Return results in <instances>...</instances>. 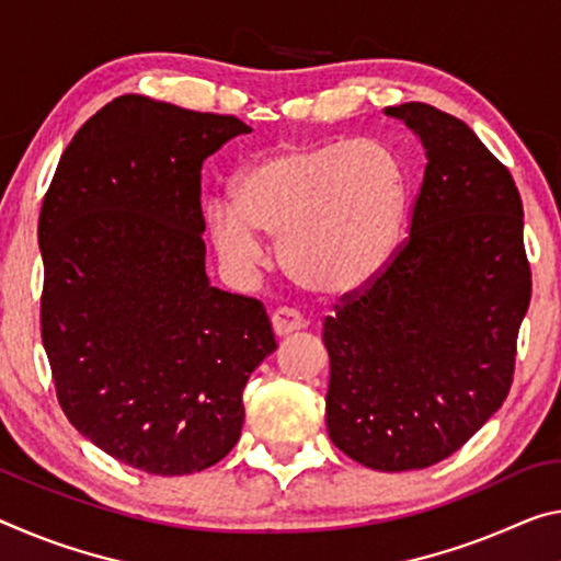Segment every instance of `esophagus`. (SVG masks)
Instances as JSON below:
<instances>
[{"mask_svg":"<svg viewBox=\"0 0 561 561\" xmlns=\"http://www.w3.org/2000/svg\"><path fill=\"white\" fill-rule=\"evenodd\" d=\"M272 329L277 336H287L291 332H299V329H305V317H301L297 309H291V307H279L277 312L272 314Z\"/></svg>","mask_w":561,"mask_h":561,"instance_id":"esophagus-1","label":"esophagus"}]
</instances>
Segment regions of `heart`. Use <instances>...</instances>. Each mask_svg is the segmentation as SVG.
I'll return each instance as SVG.
<instances>
[{
  "label": "heart",
  "mask_w": 561,
  "mask_h": 561,
  "mask_svg": "<svg viewBox=\"0 0 561 561\" xmlns=\"http://www.w3.org/2000/svg\"><path fill=\"white\" fill-rule=\"evenodd\" d=\"M407 215L399 159L377 141L287 145L256 159L234 182V207L207 209L227 260H260L256 232L279 239L284 272L301 289L342 297L385 270Z\"/></svg>",
  "instance_id": "obj_1"
}]
</instances>
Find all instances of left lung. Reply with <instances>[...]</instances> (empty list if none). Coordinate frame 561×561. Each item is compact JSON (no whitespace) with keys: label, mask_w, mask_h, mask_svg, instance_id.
Returning <instances> with one entry per match:
<instances>
[{"label":"left lung","mask_w":561,"mask_h":561,"mask_svg":"<svg viewBox=\"0 0 561 561\" xmlns=\"http://www.w3.org/2000/svg\"><path fill=\"white\" fill-rule=\"evenodd\" d=\"M426 149L409 237L324 319L327 430L379 472L455 455L510 394L531 299L510 169L437 106H387Z\"/></svg>","instance_id":"1"}]
</instances>
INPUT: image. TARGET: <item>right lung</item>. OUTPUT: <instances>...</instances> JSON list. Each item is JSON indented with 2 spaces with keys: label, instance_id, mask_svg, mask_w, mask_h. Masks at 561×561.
Masks as SVG:
<instances>
[{
  "label": "right lung",
  "instance_id": "add662e5",
  "mask_svg": "<svg viewBox=\"0 0 561 561\" xmlns=\"http://www.w3.org/2000/svg\"><path fill=\"white\" fill-rule=\"evenodd\" d=\"M247 131L124 94L82 124L44 194L39 322L59 407L147 474L225 459L247 379L277 350L262 301L204 274L202 164Z\"/></svg>",
  "mask_w": 561,
  "mask_h": 561
}]
</instances>
